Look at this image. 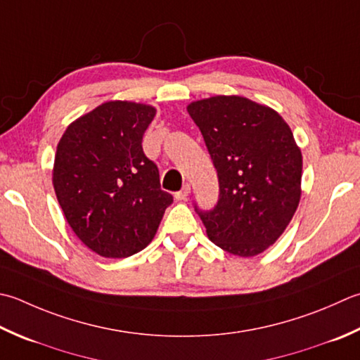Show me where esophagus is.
I'll use <instances>...</instances> for the list:
<instances>
[{
  "instance_id": "1",
  "label": "esophagus",
  "mask_w": 360,
  "mask_h": 360,
  "mask_svg": "<svg viewBox=\"0 0 360 360\" xmlns=\"http://www.w3.org/2000/svg\"><path fill=\"white\" fill-rule=\"evenodd\" d=\"M190 195V186L188 184H186L184 187H182L181 190H179V192H176L174 193V198L176 200H187V196Z\"/></svg>"
}]
</instances>
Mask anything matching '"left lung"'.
I'll list each match as a JSON object with an SVG mask.
<instances>
[{"label": "left lung", "mask_w": 360, "mask_h": 360, "mask_svg": "<svg viewBox=\"0 0 360 360\" xmlns=\"http://www.w3.org/2000/svg\"><path fill=\"white\" fill-rule=\"evenodd\" d=\"M218 176L214 209L195 210L207 237L229 255L251 257L285 231L301 198L302 156L276 110L243 96L190 103Z\"/></svg>", "instance_id": "obj_1"}]
</instances>
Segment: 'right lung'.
<instances>
[{
  "label": "right lung",
  "instance_id": "1",
  "mask_svg": "<svg viewBox=\"0 0 360 360\" xmlns=\"http://www.w3.org/2000/svg\"><path fill=\"white\" fill-rule=\"evenodd\" d=\"M154 115L148 104L104 103L70 124L58 145L56 196L77 238L103 257L142 251L173 202L142 148Z\"/></svg>",
  "mask_w": 360,
  "mask_h": 360
}]
</instances>
